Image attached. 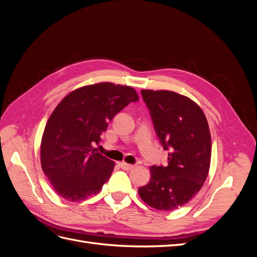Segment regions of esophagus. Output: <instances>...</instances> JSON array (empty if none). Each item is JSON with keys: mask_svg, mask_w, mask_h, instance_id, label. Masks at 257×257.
<instances>
[{"mask_svg": "<svg viewBox=\"0 0 257 257\" xmlns=\"http://www.w3.org/2000/svg\"><path fill=\"white\" fill-rule=\"evenodd\" d=\"M120 166H121V168L124 169V170H131V169H133V168L135 167V165L127 164V163H125V162H121V163H120Z\"/></svg>", "mask_w": 257, "mask_h": 257, "instance_id": "obj_1", "label": "esophagus"}]
</instances>
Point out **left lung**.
I'll list each match as a JSON object with an SVG mask.
<instances>
[{
	"instance_id": "left-lung-1",
	"label": "left lung",
	"mask_w": 257,
	"mask_h": 257,
	"mask_svg": "<svg viewBox=\"0 0 257 257\" xmlns=\"http://www.w3.org/2000/svg\"><path fill=\"white\" fill-rule=\"evenodd\" d=\"M154 130L169 150L167 166H151V179L138 189L150 207L172 211L196 195L211 160V135L201 108L189 97L167 90H142Z\"/></svg>"
}]
</instances>
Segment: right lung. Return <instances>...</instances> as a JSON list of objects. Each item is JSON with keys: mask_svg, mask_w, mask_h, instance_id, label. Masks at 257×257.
Returning <instances> with one entry per match:
<instances>
[{"mask_svg": "<svg viewBox=\"0 0 257 257\" xmlns=\"http://www.w3.org/2000/svg\"><path fill=\"white\" fill-rule=\"evenodd\" d=\"M139 99L127 85L99 82L67 94L51 113L41 144V164L53 190L68 201L96 195L112 174L114 162L97 152L108 122Z\"/></svg>", "mask_w": 257, "mask_h": 257, "instance_id": "add662e5", "label": "right lung"}]
</instances>
